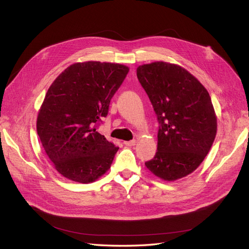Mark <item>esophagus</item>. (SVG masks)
Returning <instances> with one entry per match:
<instances>
[{
    "mask_svg": "<svg viewBox=\"0 0 249 249\" xmlns=\"http://www.w3.org/2000/svg\"><path fill=\"white\" fill-rule=\"evenodd\" d=\"M124 144H125L126 146H135V145L137 144V141H136V140H131V141H126V142H124Z\"/></svg>",
    "mask_w": 249,
    "mask_h": 249,
    "instance_id": "1",
    "label": "esophagus"
}]
</instances>
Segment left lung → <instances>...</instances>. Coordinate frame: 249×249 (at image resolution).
<instances>
[{
    "label": "left lung",
    "mask_w": 249,
    "mask_h": 249,
    "mask_svg": "<svg viewBox=\"0 0 249 249\" xmlns=\"http://www.w3.org/2000/svg\"><path fill=\"white\" fill-rule=\"evenodd\" d=\"M137 76L160 125L157 152L146 167L165 181L188 176L215 138L216 117L208 91L186 69L166 62L139 66Z\"/></svg>",
    "instance_id": "obj_1"
}]
</instances>
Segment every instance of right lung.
<instances>
[{
    "mask_svg": "<svg viewBox=\"0 0 249 249\" xmlns=\"http://www.w3.org/2000/svg\"><path fill=\"white\" fill-rule=\"evenodd\" d=\"M129 68L121 64L84 62L56 78L37 114L36 131L44 150L63 177L93 182L110 168L119 147L97 127Z\"/></svg>",
    "mask_w": 249,
    "mask_h": 249,
    "instance_id": "1",
    "label": "right lung"
}]
</instances>
